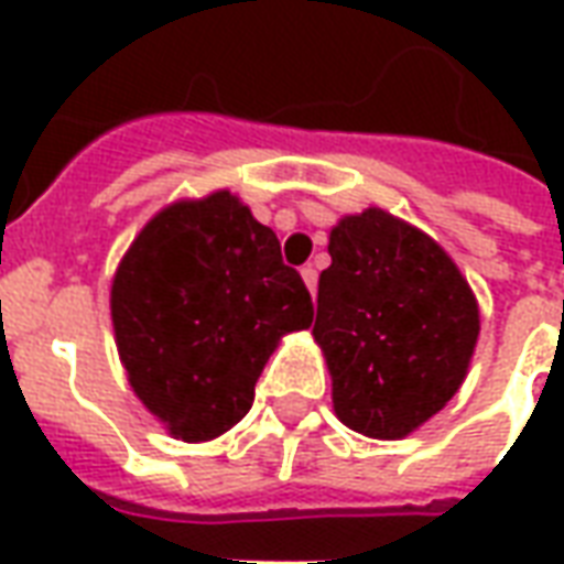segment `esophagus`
I'll return each mask as SVG.
<instances>
[{
    "instance_id": "esophagus-1",
    "label": "esophagus",
    "mask_w": 564,
    "mask_h": 564,
    "mask_svg": "<svg viewBox=\"0 0 564 564\" xmlns=\"http://www.w3.org/2000/svg\"><path fill=\"white\" fill-rule=\"evenodd\" d=\"M302 281H305L307 293H317V269H314V265H305V269H302Z\"/></svg>"
}]
</instances>
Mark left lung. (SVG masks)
I'll return each instance as SVG.
<instances>
[{
  "label": "left lung",
  "instance_id": "left-lung-1",
  "mask_svg": "<svg viewBox=\"0 0 564 564\" xmlns=\"http://www.w3.org/2000/svg\"><path fill=\"white\" fill-rule=\"evenodd\" d=\"M329 257L311 335L335 416L366 437H408L465 383L477 295L432 235L375 205L332 226Z\"/></svg>",
  "mask_w": 564,
  "mask_h": 564
}]
</instances>
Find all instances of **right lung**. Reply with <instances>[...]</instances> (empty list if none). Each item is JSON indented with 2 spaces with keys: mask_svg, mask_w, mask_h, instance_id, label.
<instances>
[{
  "mask_svg": "<svg viewBox=\"0 0 564 564\" xmlns=\"http://www.w3.org/2000/svg\"><path fill=\"white\" fill-rule=\"evenodd\" d=\"M314 319L281 241L229 189L150 217L111 278V326L139 402L177 441L241 423L283 335Z\"/></svg>",
  "mask_w": 564,
  "mask_h": 564,
  "instance_id": "obj_1",
  "label": "right lung"
}]
</instances>
